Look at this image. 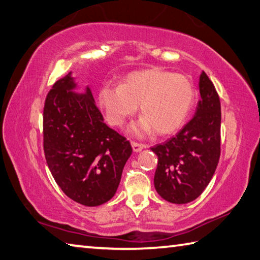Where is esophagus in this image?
I'll return each instance as SVG.
<instances>
[{"label": "esophagus", "mask_w": 260, "mask_h": 260, "mask_svg": "<svg viewBox=\"0 0 260 260\" xmlns=\"http://www.w3.org/2000/svg\"><path fill=\"white\" fill-rule=\"evenodd\" d=\"M131 146H133L134 152H136V153L142 152V149L145 147L144 145H142V144H137V143H135V142H131Z\"/></svg>", "instance_id": "obj_1"}]
</instances>
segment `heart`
I'll list each match as a JSON object with an SVG mask.
<instances>
[{
	"label": "heart",
	"instance_id": "obj_1",
	"mask_svg": "<svg viewBox=\"0 0 260 260\" xmlns=\"http://www.w3.org/2000/svg\"><path fill=\"white\" fill-rule=\"evenodd\" d=\"M194 99L187 77L160 68L133 72L121 85H104L98 92L99 106L113 125H122L140 105L143 116L127 127L138 137L154 130L157 135L174 133L187 118Z\"/></svg>",
	"mask_w": 260,
	"mask_h": 260
}]
</instances>
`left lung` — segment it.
I'll return each instance as SVG.
<instances>
[{
    "mask_svg": "<svg viewBox=\"0 0 260 260\" xmlns=\"http://www.w3.org/2000/svg\"><path fill=\"white\" fill-rule=\"evenodd\" d=\"M197 112L175 137L152 147L158 158L156 192L166 201L186 204L210 183L220 156V102L212 82L202 72Z\"/></svg>",
    "mask_w": 260,
    "mask_h": 260,
    "instance_id": "obj_1",
    "label": "left lung"
}]
</instances>
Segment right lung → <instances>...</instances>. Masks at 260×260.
<instances>
[{
	"label": "right lung",
	"mask_w": 260,
	"mask_h": 260,
	"mask_svg": "<svg viewBox=\"0 0 260 260\" xmlns=\"http://www.w3.org/2000/svg\"><path fill=\"white\" fill-rule=\"evenodd\" d=\"M73 73L53 84L43 112L44 154L51 175L68 198L85 207L111 200L133 153L130 143L107 126L86 85Z\"/></svg>",
	"instance_id": "1"
}]
</instances>
